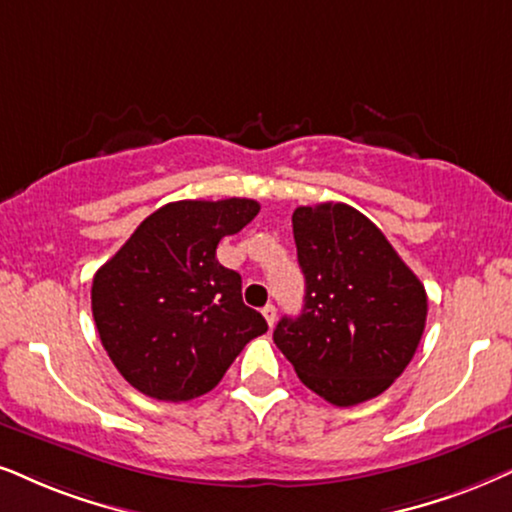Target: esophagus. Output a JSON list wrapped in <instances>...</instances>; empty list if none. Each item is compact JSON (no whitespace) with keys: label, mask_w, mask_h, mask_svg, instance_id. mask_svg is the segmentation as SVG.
Returning a JSON list of instances; mask_svg holds the SVG:
<instances>
[{"label":"esophagus","mask_w":512,"mask_h":512,"mask_svg":"<svg viewBox=\"0 0 512 512\" xmlns=\"http://www.w3.org/2000/svg\"><path fill=\"white\" fill-rule=\"evenodd\" d=\"M262 314H264V319H267L269 326H274V323H276V307H274V304H267V307L262 309Z\"/></svg>","instance_id":"obj_1"}]
</instances>
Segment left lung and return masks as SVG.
Masks as SVG:
<instances>
[{
    "label": "left lung",
    "mask_w": 512,
    "mask_h": 512,
    "mask_svg": "<svg viewBox=\"0 0 512 512\" xmlns=\"http://www.w3.org/2000/svg\"><path fill=\"white\" fill-rule=\"evenodd\" d=\"M302 314L283 316L276 347L309 390L335 406L383 394L416 354L428 295L383 231L345 203L293 212Z\"/></svg>",
    "instance_id": "left-lung-1"
}]
</instances>
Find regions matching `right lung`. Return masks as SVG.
<instances>
[{"instance_id": "right-lung-1", "label": "right lung", "mask_w": 512, "mask_h": 512, "mask_svg": "<svg viewBox=\"0 0 512 512\" xmlns=\"http://www.w3.org/2000/svg\"><path fill=\"white\" fill-rule=\"evenodd\" d=\"M257 212L250 198L167 203L94 274L101 345L146 397L210 392L241 349L267 333L264 316L243 304L241 274L217 262L219 241Z\"/></svg>"}]
</instances>
